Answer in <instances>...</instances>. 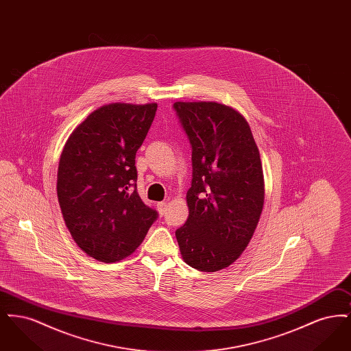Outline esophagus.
Segmentation results:
<instances>
[{
	"instance_id": "34e87169",
	"label": "esophagus",
	"mask_w": 351,
	"mask_h": 351,
	"mask_svg": "<svg viewBox=\"0 0 351 351\" xmlns=\"http://www.w3.org/2000/svg\"><path fill=\"white\" fill-rule=\"evenodd\" d=\"M158 212L160 216H165L166 215V210H167V202L162 201V202H158Z\"/></svg>"
}]
</instances>
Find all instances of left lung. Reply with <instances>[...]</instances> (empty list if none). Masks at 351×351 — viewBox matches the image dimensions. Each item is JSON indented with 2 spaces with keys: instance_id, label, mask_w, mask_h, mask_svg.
Returning a JSON list of instances; mask_svg holds the SVG:
<instances>
[{
  "instance_id": "8db88e82",
  "label": "left lung",
  "mask_w": 351,
  "mask_h": 351,
  "mask_svg": "<svg viewBox=\"0 0 351 351\" xmlns=\"http://www.w3.org/2000/svg\"><path fill=\"white\" fill-rule=\"evenodd\" d=\"M173 108L192 145L189 215L176 230L182 258L204 272L229 267L247 247L265 204V178L250 125L216 101Z\"/></svg>"
}]
</instances>
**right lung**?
<instances>
[{
  "label": "right lung",
  "instance_id": "right-lung-1",
  "mask_svg": "<svg viewBox=\"0 0 351 351\" xmlns=\"http://www.w3.org/2000/svg\"><path fill=\"white\" fill-rule=\"evenodd\" d=\"M156 108V102L105 104L73 129L60 155L62 215L76 245L96 261L114 263L132 255L158 217L135 189V154Z\"/></svg>",
  "mask_w": 351,
  "mask_h": 351
}]
</instances>
